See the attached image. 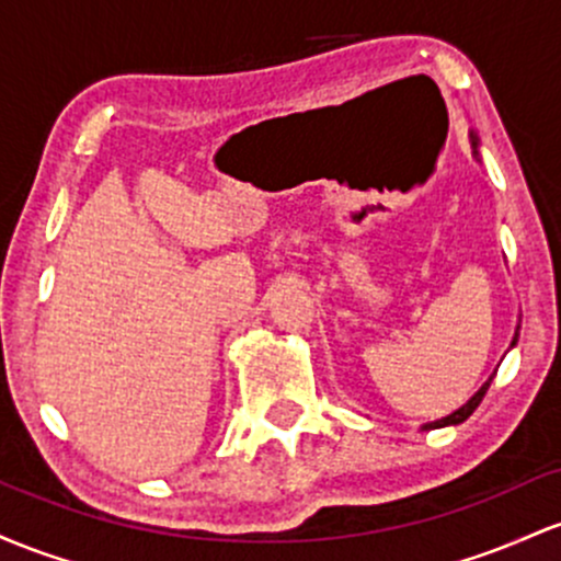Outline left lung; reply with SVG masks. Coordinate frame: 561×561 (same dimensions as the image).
Masks as SVG:
<instances>
[{
  "label": "left lung",
  "instance_id": "left-lung-1",
  "mask_svg": "<svg viewBox=\"0 0 561 561\" xmlns=\"http://www.w3.org/2000/svg\"><path fill=\"white\" fill-rule=\"evenodd\" d=\"M471 145H474V153H477V137H474V135H471ZM512 344H517V336H514V342H512ZM490 381H493V379H488V381L482 383L480 392H477L474 398H471V400L467 402V405L458 408V411H456V413H450V416H445V419L434 421V424H426L424 430H437V426H450V424H461V421H467V419L471 416V413L477 411V405H480V402H482L484 392H488V387H490Z\"/></svg>",
  "mask_w": 561,
  "mask_h": 561
}]
</instances>
